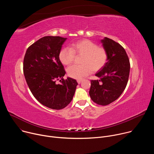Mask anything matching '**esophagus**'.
Masks as SVG:
<instances>
[{"mask_svg": "<svg viewBox=\"0 0 154 154\" xmlns=\"http://www.w3.org/2000/svg\"><path fill=\"white\" fill-rule=\"evenodd\" d=\"M82 81H83L82 79H78V80H77V83H78L79 84H80Z\"/></svg>", "mask_w": 154, "mask_h": 154, "instance_id": "1", "label": "esophagus"}]
</instances>
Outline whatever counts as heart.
Here are the masks:
<instances>
[{
  "label": "heart",
  "instance_id": "b5f03b06",
  "mask_svg": "<svg viewBox=\"0 0 154 154\" xmlns=\"http://www.w3.org/2000/svg\"><path fill=\"white\" fill-rule=\"evenodd\" d=\"M75 55L82 56L81 64L72 65L67 70L68 75L74 79H81L93 71H99L104 66L108 59V54L104 48L87 39L72 42L70 48H63L58 57L63 64L69 65L74 61Z\"/></svg>",
  "mask_w": 154,
  "mask_h": 154
}]
</instances>
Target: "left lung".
<instances>
[{
    "label": "left lung",
    "mask_w": 154,
    "mask_h": 154,
    "mask_svg": "<svg viewBox=\"0 0 154 154\" xmlns=\"http://www.w3.org/2000/svg\"><path fill=\"white\" fill-rule=\"evenodd\" d=\"M108 54L107 62L96 74L99 80H91L89 94L91 100L100 105H107L116 100L127 86L130 64L124 48L112 39L101 40Z\"/></svg>",
    "instance_id": "left-lung-1"
}]
</instances>
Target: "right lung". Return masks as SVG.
I'll use <instances>...</instances> for the list:
<instances>
[{"label": "right lung", "mask_w": 154, "mask_h": 154, "mask_svg": "<svg viewBox=\"0 0 154 154\" xmlns=\"http://www.w3.org/2000/svg\"><path fill=\"white\" fill-rule=\"evenodd\" d=\"M66 39L44 36L28 48L24 58L23 71L30 91L39 102L54 109L69 104L78 85L75 79H63L66 72L58 55ZM57 80L61 83L57 84Z\"/></svg>", "instance_id": "obj_1"}]
</instances>
